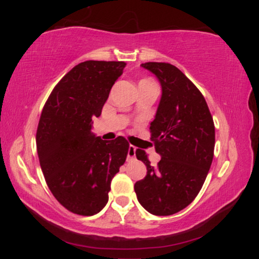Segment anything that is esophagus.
<instances>
[{
    "instance_id": "1",
    "label": "esophagus",
    "mask_w": 259,
    "mask_h": 259,
    "mask_svg": "<svg viewBox=\"0 0 259 259\" xmlns=\"http://www.w3.org/2000/svg\"><path fill=\"white\" fill-rule=\"evenodd\" d=\"M136 156V147L130 145L128 148V155H126V160L130 161V160H134Z\"/></svg>"
}]
</instances>
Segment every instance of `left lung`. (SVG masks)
<instances>
[{
  "instance_id": "left-lung-1",
  "label": "left lung",
  "mask_w": 259,
  "mask_h": 259,
  "mask_svg": "<svg viewBox=\"0 0 259 259\" xmlns=\"http://www.w3.org/2000/svg\"><path fill=\"white\" fill-rule=\"evenodd\" d=\"M142 67L154 74L162 89L150 126L161 160L154 168L145 152L136 151L147 174L135 184V192L148 212L169 216L186 208L207 178L213 157V120L202 94L181 69L168 63Z\"/></svg>"
}]
</instances>
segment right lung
<instances>
[{"label": "right lung", "instance_id": "add662e5", "mask_svg": "<svg viewBox=\"0 0 259 259\" xmlns=\"http://www.w3.org/2000/svg\"><path fill=\"white\" fill-rule=\"evenodd\" d=\"M124 67L123 61H83L61 78L43 107L36 131L42 172L55 198L74 213H98L125 162V138L107 142L91 131Z\"/></svg>", "mask_w": 259, "mask_h": 259}]
</instances>
